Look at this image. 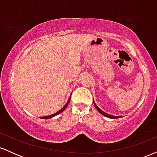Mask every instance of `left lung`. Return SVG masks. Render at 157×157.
Masks as SVG:
<instances>
[{"label": "left lung", "mask_w": 157, "mask_h": 157, "mask_svg": "<svg viewBox=\"0 0 157 157\" xmlns=\"http://www.w3.org/2000/svg\"><path fill=\"white\" fill-rule=\"evenodd\" d=\"M93 102H94V105L95 108H96V109L97 110V111H98L99 112L101 113V114L103 115V116L106 117H109V118H111V119H117V118H121V117H122V116H113V115L109 114V113L104 112L103 111H102V110L100 109V108H99L98 106H97V105H96V103H95V102H94V99H93Z\"/></svg>", "instance_id": "obj_1"}]
</instances>
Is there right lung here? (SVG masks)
Segmentation results:
<instances>
[{
  "label": "right lung",
  "instance_id": "right-lung-1",
  "mask_svg": "<svg viewBox=\"0 0 157 157\" xmlns=\"http://www.w3.org/2000/svg\"><path fill=\"white\" fill-rule=\"evenodd\" d=\"M71 94L70 95V97H69V98H68V100L67 101V102H66V105H65L63 106V107L62 109H61L60 110V111H57V112H56V113H53V114L49 115V116H46V117H40V118H41V119H49V118H52V117H54L57 116V115L60 114V113H62L63 111L64 110L66 109V107H67L68 104H69V102H70V100H71Z\"/></svg>",
  "mask_w": 157,
  "mask_h": 157
}]
</instances>
